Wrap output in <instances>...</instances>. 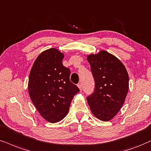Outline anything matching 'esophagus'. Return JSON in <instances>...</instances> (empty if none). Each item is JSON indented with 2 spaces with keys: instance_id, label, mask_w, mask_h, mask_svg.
I'll return each mask as SVG.
<instances>
[{
  "instance_id": "1",
  "label": "esophagus",
  "mask_w": 151,
  "mask_h": 151,
  "mask_svg": "<svg viewBox=\"0 0 151 151\" xmlns=\"http://www.w3.org/2000/svg\"><path fill=\"white\" fill-rule=\"evenodd\" d=\"M78 87H79L80 91H81V90H82V85H81V83H79V84H78Z\"/></svg>"
}]
</instances>
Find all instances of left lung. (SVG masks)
I'll return each mask as SVG.
<instances>
[{
	"mask_svg": "<svg viewBox=\"0 0 151 151\" xmlns=\"http://www.w3.org/2000/svg\"><path fill=\"white\" fill-rule=\"evenodd\" d=\"M95 79L94 93L87 98L92 114L100 121H109L123 106L129 90V76L121 60L102 50L87 55Z\"/></svg>",
	"mask_w": 151,
	"mask_h": 151,
	"instance_id": "1",
	"label": "left lung"
}]
</instances>
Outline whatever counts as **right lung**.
Returning <instances> with one entry per match:
<instances>
[{"instance_id": "add662e5", "label": "right lung", "mask_w": 151, "mask_h": 151, "mask_svg": "<svg viewBox=\"0 0 151 151\" xmlns=\"http://www.w3.org/2000/svg\"><path fill=\"white\" fill-rule=\"evenodd\" d=\"M64 53L56 48L44 51L36 58L28 79V94L42 117L49 123L60 121L69 111L79 91L70 81V70L63 65Z\"/></svg>"}]
</instances>
